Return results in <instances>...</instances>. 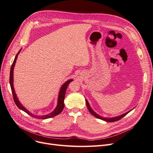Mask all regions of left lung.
I'll list each match as a JSON object with an SVG mask.
<instances>
[{"mask_svg": "<svg viewBox=\"0 0 153 153\" xmlns=\"http://www.w3.org/2000/svg\"><path fill=\"white\" fill-rule=\"evenodd\" d=\"M85 102H86V104H87V108H88V111H89V112H90V114H91V115H93L94 116H95V117H97V118H98V119L103 120L106 121V122H109V123H112V122H115V121H117V120L121 119L122 118H123V117H124V116H126L128 113L132 111V110H133V108H132V109L130 110V111H128L127 112H126V113H124V114H122V115H120L117 116V117H111V118H110V117H109V118L103 117H102V116H100V115H99L98 114H97L95 112H94V111H93V109L91 108V107H90V104H89V103H88V100H87V99H85Z\"/></svg>", "mask_w": 153, "mask_h": 153, "instance_id": "1", "label": "left lung"}]
</instances>
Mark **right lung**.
<instances>
[{
	"mask_svg": "<svg viewBox=\"0 0 153 153\" xmlns=\"http://www.w3.org/2000/svg\"><path fill=\"white\" fill-rule=\"evenodd\" d=\"M21 50L17 53V54H16V56L14 58V60L13 62V65L11 66L10 68V78H9V82H10V88H11V90H12V93H13V99L14 100V102L16 103V105L18 107L19 109L22 110L24 112H26L27 114H29V115L31 116V117H35V118H38V119H49L51 117H53L54 116H56L58 114H59L61 112L63 111V110L64 108L65 107V104H64V99H65V93H66V90L67 87H68V85L70 82H71L73 80V79H70V80H68V81H66L65 83H64L62 87L60 88L59 91V94H58V103H57V106L56 107V108L54 109V111L53 112H51V113L46 114V115H36L33 114H32L31 112H30L27 109H26L25 107H24L21 103H20L19 99L16 95V94L14 90V78H13V73H14V66L16 65V59L17 58L18 54H19V53L21 52Z\"/></svg>",
	"mask_w": 153,
	"mask_h": 153,
	"instance_id": "obj_1",
	"label": "right lung"
}]
</instances>
